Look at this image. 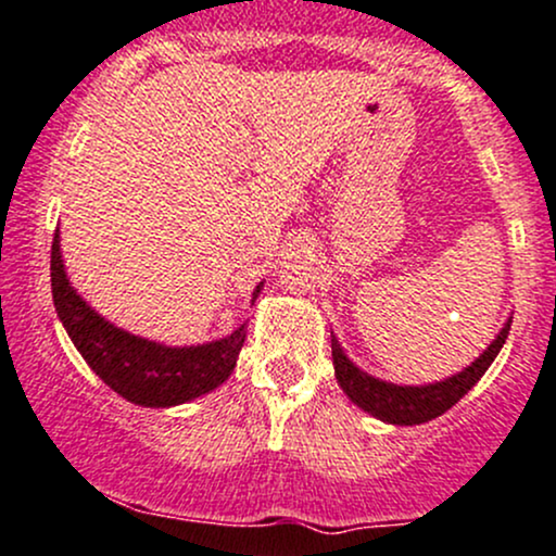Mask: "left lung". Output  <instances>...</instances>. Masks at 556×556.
<instances>
[{"mask_svg": "<svg viewBox=\"0 0 556 556\" xmlns=\"http://www.w3.org/2000/svg\"><path fill=\"white\" fill-rule=\"evenodd\" d=\"M508 329H511V320L501 329V334L495 337V342L477 358L468 369H463L460 375L450 377V380L433 382V386H393V382L375 380L371 375L353 366L351 358L342 353V348L337 345V340L331 337V358H334V375L337 382L342 386V391L348 393L353 404H358L362 409L371 412L380 420L393 422V426H417V422H428L433 417H439L442 412H447L450 406H455L479 382V377L488 371V366L495 362V356L501 353L503 342H506Z\"/></svg>", "mask_w": 556, "mask_h": 556, "instance_id": "8db88e82", "label": "left lung"}]
</instances>
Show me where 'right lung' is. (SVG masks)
<instances>
[{
    "mask_svg": "<svg viewBox=\"0 0 556 556\" xmlns=\"http://www.w3.org/2000/svg\"><path fill=\"white\" fill-rule=\"evenodd\" d=\"M50 286L53 302L74 348L90 369L128 402L141 406H174L219 388L232 375L245 342V324L230 337L198 348H165L128 334L90 311L68 286L61 260L59 232L50 249ZM260 286L254 291V300Z\"/></svg>",
    "mask_w": 556,
    "mask_h": 556,
    "instance_id": "add662e5",
    "label": "right lung"
}]
</instances>
